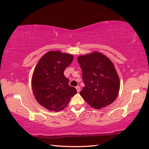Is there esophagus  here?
<instances>
[{
  "label": "esophagus",
  "instance_id": "esophagus-1",
  "mask_svg": "<svg viewBox=\"0 0 149 149\" xmlns=\"http://www.w3.org/2000/svg\"><path fill=\"white\" fill-rule=\"evenodd\" d=\"M76 89H77V92L78 93H79L80 92V86H77V87H76Z\"/></svg>",
  "mask_w": 149,
  "mask_h": 149
}]
</instances>
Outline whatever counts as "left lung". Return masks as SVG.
Masks as SVG:
<instances>
[{"mask_svg":"<svg viewBox=\"0 0 149 149\" xmlns=\"http://www.w3.org/2000/svg\"><path fill=\"white\" fill-rule=\"evenodd\" d=\"M77 60L85 84L80 94L86 102L95 109L113 102L119 92L120 80L112 61L97 51L79 56Z\"/></svg>","mask_w":149,"mask_h":149,"instance_id":"8db88e82","label":"left lung"}]
</instances>
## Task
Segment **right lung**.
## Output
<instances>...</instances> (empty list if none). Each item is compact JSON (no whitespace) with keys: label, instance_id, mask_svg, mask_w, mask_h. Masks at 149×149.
Returning a JSON list of instances; mask_svg holds the SVG:
<instances>
[{"label":"right lung","instance_id":"add662e5","mask_svg":"<svg viewBox=\"0 0 149 149\" xmlns=\"http://www.w3.org/2000/svg\"><path fill=\"white\" fill-rule=\"evenodd\" d=\"M73 58L72 54L50 50L41 58L33 70V93L38 102L49 111L62 110L77 93L63 74Z\"/></svg>","mask_w":149,"mask_h":149}]
</instances>
